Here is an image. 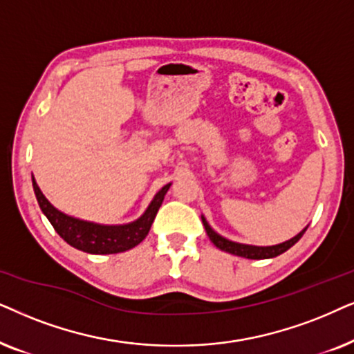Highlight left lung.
Segmentation results:
<instances>
[{
	"label": "left lung",
	"instance_id": "1",
	"mask_svg": "<svg viewBox=\"0 0 354 354\" xmlns=\"http://www.w3.org/2000/svg\"><path fill=\"white\" fill-rule=\"evenodd\" d=\"M202 223L205 226V232L209 234L210 241L215 244L216 248L221 249V251L225 252H230V254H234V256H239V257H246V259H270V257H277L280 256V254H283L285 251H288V249L296 244L303 236L306 230L303 232L296 234L295 238L288 239V241L281 243V244H277V246H267V248H262V246H249V244H239V243H233L230 241V239H226L223 236H220L218 233H215L214 230L210 228V225L207 223V220L202 216Z\"/></svg>",
	"mask_w": 354,
	"mask_h": 354
}]
</instances>
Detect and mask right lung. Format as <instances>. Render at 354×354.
<instances>
[{
	"instance_id": "obj_1",
	"label": "right lung",
	"mask_w": 354,
	"mask_h": 354,
	"mask_svg": "<svg viewBox=\"0 0 354 354\" xmlns=\"http://www.w3.org/2000/svg\"><path fill=\"white\" fill-rule=\"evenodd\" d=\"M34 191L39 201V205L50 223L53 225L55 232L64 239L71 246L79 249V251L88 252V254H118L124 252L138 246L142 243V239L149 234L150 226H152L155 215L162 205L163 197L169 189V186H163L162 189L157 192L153 201L150 202L149 209L145 214L140 216L139 220L133 221L128 225H118V226H106V225H97L91 223V221H84L73 218V216L64 215L63 212L56 210L53 205L46 201V197L41 194L40 187L37 186L34 178Z\"/></svg>"
}]
</instances>
